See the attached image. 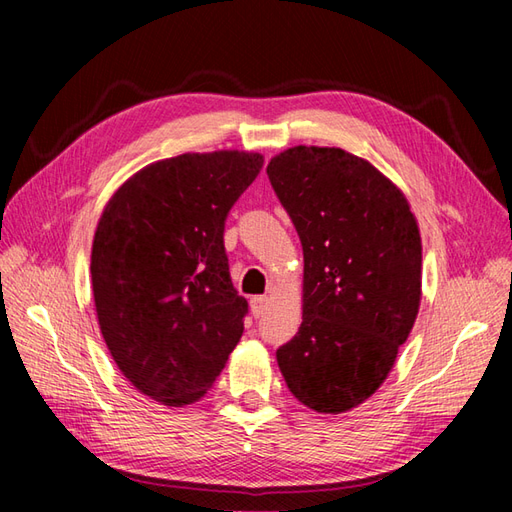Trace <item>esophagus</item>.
Instances as JSON below:
<instances>
[{
	"mask_svg": "<svg viewBox=\"0 0 512 512\" xmlns=\"http://www.w3.org/2000/svg\"><path fill=\"white\" fill-rule=\"evenodd\" d=\"M266 306H268V297H264V295H257L250 299V312H253V317H257V319L266 312Z\"/></svg>",
	"mask_w": 512,
	"mask_h": 512,
	"instance_id": "1",
	"label": "esophagus"
}]
</instances>
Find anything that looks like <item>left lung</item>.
Returning a JSON list of instances; mask_svg holds the SVG:
<instances>
[{"label": "left lung", "mask_w": 512, "mask_h": 512, "mask_svg": "<svg viewBox=\"0 0 512 512\" xmlns=\"http://www.w3.org/2000/svg\"><path fill=\"white\" fill-rule=\"evenodd\" d=\"M266 173L303 246V321L277 363L303 405L341 413L383 385L418 317V222L394 182L339 147L286 149Z\"/></svg>", "instance_id": "8db88e82"}]
</instances>
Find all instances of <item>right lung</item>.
<instances>
[{
    "instance_id": "add662e5",
    "label": "right lung",
    "mask_w": 512,
    "mask_h": 512,
    "mask_svg": "<svg viewBox=\"0 0 512 512\" xmlns=\"http://www.w3.org/2000/svg\"><path fill=\"white\" fill-rule=\"evenodd\" d=\"M264 158L182 154L134 173L96 226L92 292L123 376L162 405L200 400L242 339L248 301L228 273L224 222Z\"/></svg>"
}]
</instances>
